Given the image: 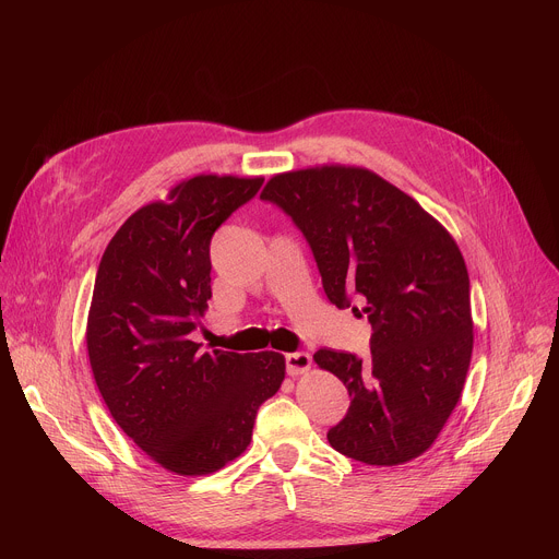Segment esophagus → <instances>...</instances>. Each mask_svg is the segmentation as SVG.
Masks as SVG:
<instances>
[{
    "label": "esophagus",
    "mask_w": 559,
    "mask_h": 559,
    "mask_svg": "<svg viewBox=\"0 0 559 559\" xmlns=\"http://www.w3.org/2000/svg\"><path fill=\"white\" fill-rule=\"evenodd\" d=\"M285 367L289 376H300L305 371H309L311 367V356L307 352H294L285 356Z\"/></svg>",
    "instance_id": "1"
}]
</instances>
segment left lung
I'll return each mask as SVG.
<instances>
[{
  "label": "left lung",
  "mask_w": 559,
  "mask_h": 559,
  "mask_svg": "<svg viewBox=\"0 0 559 559\" xmlns=\"http://www.w3.org/2000/svg\"><path fill=\"white\" fill-rule=\"evenodd\" d=\"M307 238L328 298L371 323V352L318 349L347 386L330 444L393 466L423 455L455 409L473 352L468 272L453 236L371 170L323 166L276 175L261 192Z\"/></svg>",
  "instance_id": "obj_1"
}]
</instances>
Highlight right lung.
Instances as JSON below:
<instances>
[{"mask_svg":"<svg viewBox=\"0 0 559 559\" xmlns=\"http://www.w3.org/2000/svg\"><path fill=\"white\" fill-rule=\"evenodd\" d=\"M261 186V177L181 181L117 229L97 270L86 328L95 382L123 433L179 475L241 455L285 378L276 352H203L192 341L212 298V234Z\"/></svg>","mask_w":559,"mask_h":559,"instance_id":"obj_1","label":"right lung"}]
</instances>
